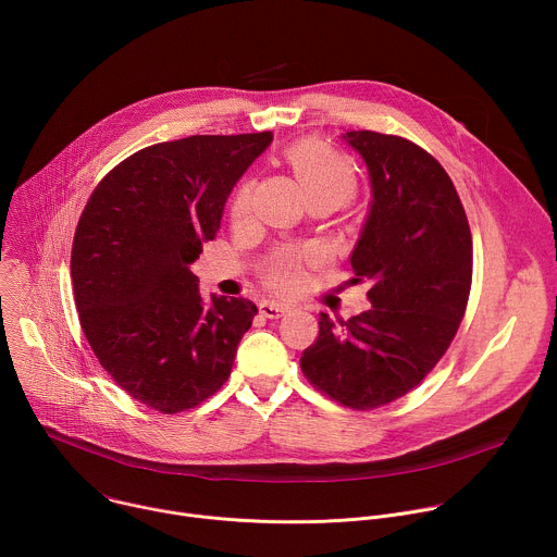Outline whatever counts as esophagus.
<instances>
[{
	"label": "esophagus",
	"instance_id": "esophagus-1",
	"mask_svg": "<svg viewBox=\"0 0 557 557\" xmlns=\"http://www.w3.org/2000/svg\"><path fill=\"white\" fill-rule=\"evenodd\" d=\"M260 312H262L264 317H269V320H277V317H282L284 312H288V306H286V304H280V301L264 299V301H260Z\"/></svg>",
	"mask_w": 557,
	"mask_h": 557
}]
</instances>
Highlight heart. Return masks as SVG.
Masks as SVG:
<instances>
[{
  "label": "heart",
  "mask_w": 557,
  "mask_h": 557,
  "mask_svg": "<svg viewBox=\"0 0 557 557\" xmlns=\"http://www.w3.org/2000/svg\"><path fill=\"white\" fill-rule=\"evenodd\" d=\"M290 165L308 194L333 191L350 198L357 187L352 165L344 156L317 143H301L288 151ZM253 207V185L245 183L231 205L233 220H245ZM304 280V256L295 251L280 253L264 269V282L273 290H293Z\"/></svg>",
  "instance_id": "1"
}]
</instances>
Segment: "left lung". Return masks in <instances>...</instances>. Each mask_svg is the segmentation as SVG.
Masks as SVG:
<instances>
[{"label": "left lung", "mask_w": 557, "mask_h": 557, "mask_svg": "<svg viewBox=\"0 0 557 557\" xmlns=\"http://www.w3.org/2000/svg\"><path fill=\"white\" fill-rule=\"evenodd\" d=\"M344 140L372 187L350 256L372 306L348 322L322 312L299 363L337 404L374 410L417 387L449 348L471 288V231L451 178L423 147L370 129Z\"/></svg>", "instance_id": "obj_1"}]
</instances>
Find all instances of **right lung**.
<instances>
[{"label":"right lung","mask_w":557,"mask_h":557,"mask_svg":"<svg viewBox=\"0 0 557 557\" xmlns=\"http://www.w3.org/2000/svg\"><path fill=\"white\" fill-rule=\"evenodd\" d=\"M271 140L256 132L149 145L97 185L78 218L70 258L78 322L116 385L156 412L176 414L218 392L258 314L245 297L205 304L189 264Z\"/></svg>","instance_id":"right-lung-1"}]
</instances>
